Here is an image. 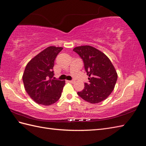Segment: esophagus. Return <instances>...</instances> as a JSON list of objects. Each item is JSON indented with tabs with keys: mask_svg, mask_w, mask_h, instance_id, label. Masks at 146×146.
Instances as JSON below:
<instances>
[{
	"mask_svg": "<svg viewBox=\"0 0 146 146\" xmlns=\"http://www.w3.org/2000/svg\"><path fill=\"white\" fill-rule=\"evenodd\" d=\"M68 82L70 83H73L74 82V80H68Z\"/></svg>",
	"mask_w": 146,
	"mask_h": 146,
	"instance_id": "obj_1",
	"label": "esophagus"
}]
</instances>
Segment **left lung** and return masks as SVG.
Instances as JSON below:
<instances>
[{"label": "left lung", "instance_id": "8db88e82", "mask_svg": "<svg viewBox=\"0 0 146 146\" xmlns=\"http://www.w3.org/2000/svg\"><path fill=\"white\" fill-rule=\"evenodd\" d=\"M74 52L83 60L90 83L78 94L87 102L94 104L106 100L113 91L117 74L110 60L104 53L89 45L75 47Z\"/></svg>", "mask_w": 146, "mask_h": 146}]
</instances>
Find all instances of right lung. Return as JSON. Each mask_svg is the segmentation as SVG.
<instances>
[{
	"label": "right lung",
	"mask_w": 146,
	"mask_h": 146,
	"mask_svg": "<svg viewBox=\"0 0 146 146\" xmlns=\"http://www.w3.org/2000/svg\"><path fill=\"white\" fill-rule=\"evenodd\" d=\"M62 47L49 46L27 63L22 80L27 93L36 103L50 106L62 96L65 81L54 80V62Z\"/></svg>",
	"instance_id": "obj_1"
}]
</instances>
